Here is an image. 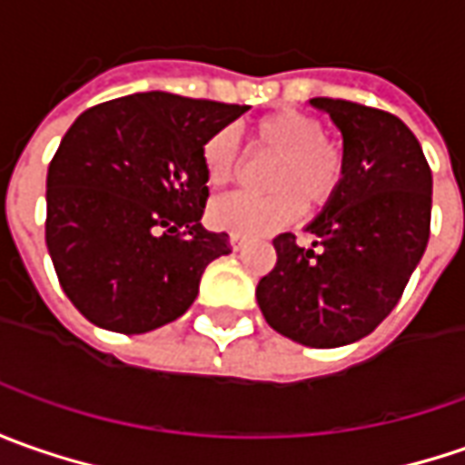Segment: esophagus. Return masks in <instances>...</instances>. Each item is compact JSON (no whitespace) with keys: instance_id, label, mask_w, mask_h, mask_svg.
<instances>
[{"instance_id":"1","label":"esophagus","mask_w":465,"mask_h":465,"mask_svg":"<svg viewBox=\"0 0 465 465\" xmlns=\"http://www.w3.org/2000/svg\"><path fill=\"white\" fill-rule=\"evenodd\" d=\"M229 244H232V249H236V252L247 247V242H244L242 236H236V233H232V236H229Z\"/></svg>"}]
</instances>
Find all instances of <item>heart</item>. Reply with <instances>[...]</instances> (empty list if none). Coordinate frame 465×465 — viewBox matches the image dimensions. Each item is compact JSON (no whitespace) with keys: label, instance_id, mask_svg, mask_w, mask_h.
Masks as SVG:
<instances>
[{"label":"heart","instance_id":"b5f03b06","mask_svg":"<svg viewBox=\"0 0 465 465\" xmlns=\"http://www.w3.org/2000/svg\"><path fill=\"white\" fill-rule=\"evenodd\" d=\"M254 149L275 156L267 169L270 195H226L211 203L208 221L218 232L260 239L293 223L301 211H316L334 195L342 180V152L324 138V123L301 110H275L252 125ZM201 164L205 183L223 187L242 164L239 136L221 128L203 143Z\"/></svg>","mask_w":465,"mask_h":465}]
</instances>
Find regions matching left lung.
Wrapping results in <instances>:
<instances>
[{"instance_id":"8db88e82","label":"left lung","mask_w":465,"mask_h":465,"mask_svg":"<svg viewBox=\"0 0 465 465\" xmlns=\"http://www.w3.org/2000/svg\"><path fill=\"white\" fill-rule=\"evenodd\" d=\"M342 134V180L306 226L272 244L278 262L257 285L264 322L306 347L368 337L391 313L430 239L432 172L422 146L391 113L313 97Z\"/></svg>"}]
</instances>
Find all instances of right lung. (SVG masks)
I'll list each match as a JSON object with an SVG mask.
<instances>
[{
	"label": "right lung",
	"mask_w": 465,
	"mask_h": 465,
	"mask_svg": "<svg viewBox=\"0 0 465 465\" xmlns=\"http://www.w3.org/2000/svg\"><path fill=\"white\" fill-rule=\"evenodd\" d=\"M247 104L141 92L84 110L45 180L58 282L94 327L143 334L183 316L229 233L203 229V143Z\"/></svg>",
	"instance_id": "add662e5"
}]
</instances>
